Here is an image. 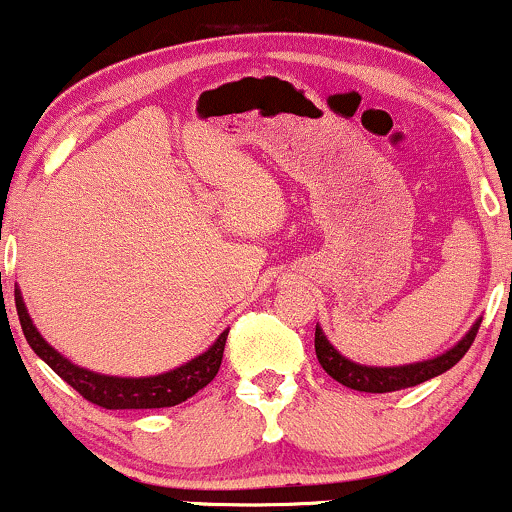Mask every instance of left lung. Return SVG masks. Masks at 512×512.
Here are the masks:
<instances>
[{
	"label": "left lung",
	"instance_id": "8db88e82",
	"mask_svg": "<svg viewBox=\"0 0 512 512\" xmlns=\"http://www.w3.org/2000/svg\"><path fill=\"white\" fill-rule=\"evenodd\" d=\"M479 325L481 320L472 327V330L464 334L462 342H457L450 351H445L443 356L431 358V361L411 363V366H397V368L358 366V363L344 358L330 342H327L320 327H315V354H317V361H320V366L325 368V373L332 375L337 383L349 387V390L375 392V395H380V392H395V390H404V387L421 385L426 383V380L445 373V370H450L469 351V346H472L474 337H477L479 332Z\"/></svg>",
	"mask_w": 512,
	"mask_h": 512
}]
</instances>
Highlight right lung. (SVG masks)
<instances>
[{"label": "right lung", "mask_w": 512, "mask_h": 512, "mask_svg": "<svg viewBox=\"0 0 512 512\" xmlns=\"http://www.w3.org/2000/svg\"><path fill=\"white\" fill-rule=\"evenodd\" d=\"M14 296L16 313H19L21 320V330L26 334V342L31 344V349L43 358L57 375H60L64 383H69L81 397L103 409L175 407V404L185 402L187 397L197 395L202 387H207L221 368L223 346H226L228 330L221 332V337L211 344L209 351L192 358L185 366L170 370V373L154 375V378H113V375L93 373V370L74 366L72 361H67L62 354H57L33 327L31 315H28L26 305H23L19 289L14 291Z\"/></svg>", "instance_id": "add662e5"}]
</instances>
